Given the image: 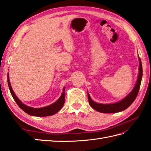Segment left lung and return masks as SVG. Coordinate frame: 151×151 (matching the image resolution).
Instances as JSON below:
<instances>
[{
	"label": "left lung",
	"mask_w": 151,
	"mask_h": 151,
	"mask_svg": "<svg viewBox=\"0 0 151 151\" xmlns=\"http://www.w3.org/2000/svg\"><path fill=\"white\" fill-rule=\"evenodd\" d=\"M139 68L138 78H137L135 87H134V88L133 89V90L131 91L130 93L120 102H117V103L110 104H102L97 103V102H95L94 101H93L91 100L90 96H89V93H88L89 103L90 104L91 106L94 109V110H97L99 112H101V113H104V114L117 113V112H119V111L124 110L125 109L129 108L130 106L133 103V102L135 101L137 94H138L141 82H142V75H143L142 64L139 57Z\"/></svg>",
	"instance_id": "1"
}]
</instances>
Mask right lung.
Returning <instances> with one entry per match:
<instances>
[{"mask_svg": "<svg viewBox=\"0 0 151 151\" xmlns=\"http://www.w3.org/2000/svg\"><path fill=\"white\" fill-rule=\"evenodd\" d=\"M8 87L10 91L11 94L12 95L13 98L15 100L16 103L17 104L19 107L20 108L21 110H23L24 112H26L27 114H29L30 115H33V116H37V117H45V116H50L57 113L61 108L63 107L65 102V88H63V93L60 99L56 102H54V104H51L50 106H48L46 107H43L41 108H31L27 106L22 104L21 102V101L19 100V99L16 97V95L12 90V86L10 85V82H9V80L8 77Z\"/></svg>", "mask_w": 151, "mask_h": 151, "instance_id": "1", "label": "right lung"}]
</instances>
